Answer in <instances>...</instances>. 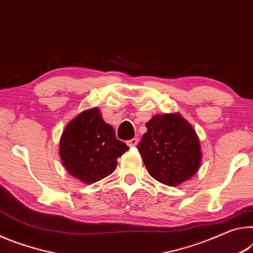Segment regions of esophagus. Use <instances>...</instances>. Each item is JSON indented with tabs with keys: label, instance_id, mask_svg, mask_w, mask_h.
I'll list each match as a JSON object with an SVG mask.
<instances>
[{
	"label": "esophagus",
	"instance_id": "esophagus-1",
	"mask_svg": "<svg viewBox=\"0 0 253 253\" xmlns=\"http://www.w3.org/2000/svg\"><path fill=\"white\" fill-rule=\"evenodd\" d=\"M126 143H127V146H129V147H135L136 144H138V139L133 138V139L129 140V141H126Z\"/></svg>",
	"mask_w": 253,
	"mask_h": 253
}]
</instances>
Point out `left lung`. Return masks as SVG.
<instances>
[{
  "mask_svg": "<svg viewBox=\"0 0 253 253\" xmlns=\"http://www.w3.org/2000/svg\"><path fill=\"white\" fill-rule=\"evenodd\" d=\"M138 150L148 172L160 183L177 186L189 179L201 165L202 152L196 132L179 114L156 115Z\"/></svg>",
  "mask_w": 253,
  "mask_h": 253,
  "instance_id": "obj_1",
  "label": "left lung"
}]
</instances>
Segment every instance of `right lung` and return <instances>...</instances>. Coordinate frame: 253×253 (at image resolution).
Wrapping results in <instances>:
<instances>
[{
  "label": "right lung",
  "mask_w": 253,
  "mask_h": 253,
  "mask_svg": "<svg viewBox=\"0 0 253 253\" xmlns=\"http://www.w3.org/2000/svg\"><path fill=\"white\" fill-rule=\"evenodd\" d=\"M129 150L117 139L114 129L104 122L98 109L82 112L66 126L59 152L70 175L93 184L115 170L118 158Z\"/></svg>",
  "instance_id": "right-lung-1"
}]
</instances>
